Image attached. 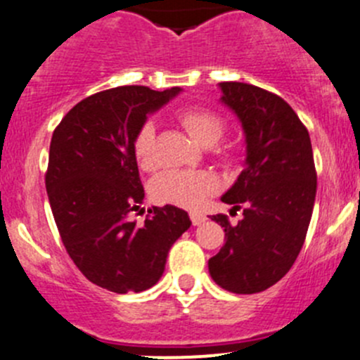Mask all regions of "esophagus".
<instances>
[{"label":"esophagus","instance_id":"1","mask_svg":"<svg viewBox=\"0 0 360 360\" xmlns=\"http://www.w3.org/2000/svg\"><path fill=\"white\" fill-rule=\"evenodd\" d=\"M190 219H191V223H193V225H202V223L205 221V216L202 214V212L193 211V212H190Z\"/></svg>","mask_w":360,"mask_h":360}]
</instances>
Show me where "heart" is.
<instances>
[{"label": "heart", "mask_w": 360, "mask_h": 360, "mask_svg": "<svg viewBox=\"0 0 360 360\" xmlns=\"http://www.w3.org/2000/svg\"><path fill=\"white\" fill-rule=\"evenodd\" d=\"M177 121L184 128L191 141L198 146L216 144L225 130V121L216 112L202 107H190L177 112ZM236 146H229L221 151L225 162L236 156ZM134 156L139 167L151 169L155 163V127L144 123L134 137ZM218 188V179L207 170H167L151 183V195L160 204H172L179 207H198L205 198Z\"/></svg>", "instance_id": "1"}]
</instances>
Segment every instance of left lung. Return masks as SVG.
<instances>
[{"label": "left lung", "mask_w": 360, "mask_h": 360, "mask_svg": "<svg viewBox=\"0 0 360 360\" xmlns=\"http://www.w3.org/2000/svg\"><path fill=\"white\" fill-rule=\"evenodd\" d=\"M221 102L236 112L246 141L244 170L221 197L243 209L225 229V244L209 258V274L232 294H257L290 271L304 244L316 195L309 134L290 105L274 93L244 82H219Z\"/></svg>", "instance_id": "left-lung-1"}]
</instances>
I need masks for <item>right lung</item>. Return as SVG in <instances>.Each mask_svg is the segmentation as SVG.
<instances>
[{
	"label": "right lung",
	"instance_id": "1",
	"mask_svg": "<svg viewBox=\"0 0 360 360\" xmlns=\"http://www.w3.org/2000/svg\"><path fill=\"white\" fill-rule=\"evenodd\" d=\"M179 91L112 87L77 103L52 134L45 188L59 236L80 273L116 294L158 283L191 225L176 205L149 209L144 225L131 219L144 200L134 137Z\"/></svg>",
	"mask_w": 360,
	"mask_h": 360
}]
</instances>
